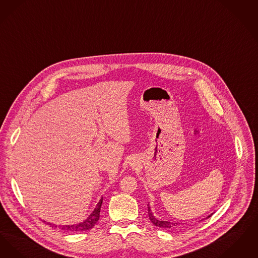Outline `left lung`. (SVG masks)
Wrapping results in <instances>:
<instances>
[{
	"label": "left lung",
	"instance_id": "obj_1",
	"mask_svg": "<svg viewBox=\"0 0 258 258\" xmlns=\"http://www.w3.org/2000/svg\"><path fill=\"white\" fill-rule=\"evenodd\" d=\"M148 217H149V220L152 222V224H154V225H156V226H159V227H163V228H173V227H176L178 224L177 223H170V222H167V221H160V220H158L156 219L152 213L150 212V209H149V207H148ZM211 216H208L207 217V219L208 218H210Z\"/></svg>",
	"mask_w": 258,
	"mask_h": 258
}]
</instances>
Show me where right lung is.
Listing matches in <instances>:
<instances>
[{"label":"right lung","mask_w":258,"mask_h":258,"mask_svg":"<svg viewBox=\"0 0 258 258\" xmlns=\"http://www.w3.org/2000/svg\"><path fill=\"white\" fill-rule=\"evenodd\" d=\"M102 202H103V198L101 199L100 202H98L96 208L94 209V211L90 214V217L84 221L83 223H80L77 224H72V225H59L58 228L66 230V231H73V232H78V231H86V230H90L91 229L95 224L98 222L99 217H100V209L102 206ZM50 226L52 227H56L57 225L55 224H49Z\"/></svg>","instance_id":"obj_1"}]
</instances>
